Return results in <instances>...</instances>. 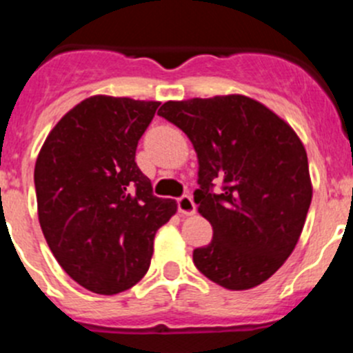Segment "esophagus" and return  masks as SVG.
Segmentation results:
<instances>
[{"label":"esophagus","instance_id":"esophagus-1","mask_svg":"<svg viewBox=\"0 0 353 353\" xmlns=\"http://www.w3.org/2000/svg\"><path fill=\"white\" fill-rule=\"evenodd\" d=\"M177 209H179V212L183 214V216H193L196 210V207H195V202H193L192 196L184 195V196H181V199H177Z\"/></svg>","mask_w":353,"mask_h":353}]
</instances>
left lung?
Masks as SVG:
<instances>
[{
    "instance_id": "left-lung-1",
    "label": "left lung",
    "mask_w": 353,
    "mask_h": 353,
    "mask_svg": "<svg viewBox=\"0 0 353 353\" xmlns=\"http://www.w3.org/2000/svg\"><path fill=\"white\" fill-rule=\"evenodd\" d=\"M158 114L190 137L199 158L195 203L212 225L196 268L221 288L268 281L294 251L312 202L305 146L291 125L240 94L169 101ZM222 184L214 192L212 188Z\"/></svg>"
}]
</instances>
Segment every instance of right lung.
<instances>
[{
	"mask_svg": "<svg viewBox=\"0 0 353 353\" xmlns=\"http://www.w3.org/2000/svg\"><path fill=\"white\" fill-rule=\"evenodd\" d=\"M157 101L92 95L57 121L34 165L38 219L72 281L118 294L146 275L154 233L177 203L153 195L136 163Z\"/></svg>",
	"mask_w": 353,
	"mask_h": 353,
	"instance_id": "add662e5",
	"label": "right lung"
}]
</instances>
